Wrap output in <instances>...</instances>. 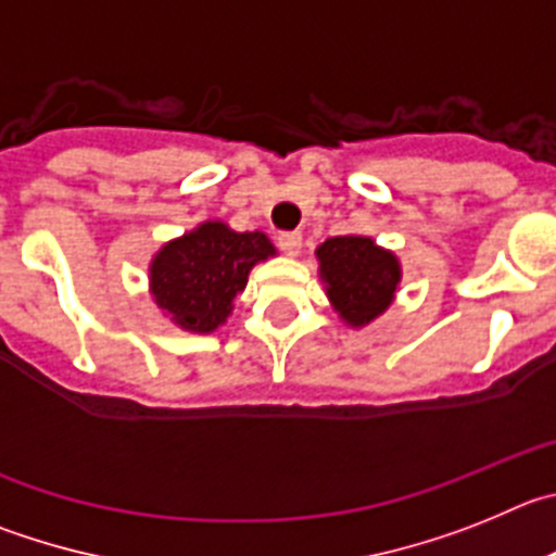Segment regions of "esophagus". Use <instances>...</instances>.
<instances>
[{
	"instance_id": "esophagus-1",
	"label": "esophagus",
	"mask_w": 556,
	"mask_h": 556,
	"mask_svg": "<svg viewBox=\"0 0 556 556\" xmlns=\"http://www.w3.org/2000/svg\"><path fill=\"white\" fill-rule=\"evenodd\" d=\"M277 247L282 249L288 257H296L299 249H302V232H282L277 238Z\"/></svg>"
}]
</instances>
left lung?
<instances>
[{"instance_id":"left-lung-1","label":"left lung","mask_w":556,"mask_h":556,"mask_svg":"<svg viewBox=\"0 0 556 556\" xmlns=\"http://www.w3.org/2000/svg\"><path fill=\"white\" fill-rule=\"evenodd\" d=\"M327 296L349 327H365L390 307L402 282L396 254L363 235H338L315 249Z\"/></svg>"}]
</instances>
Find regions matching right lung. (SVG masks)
<instances>
[{
  "label": "right lung",
  "mask_w": 556,
  "mask_h": 556,
  "mask_svg": "<svg viewBox=\"0 0 556 556\" xmlns=\"http://www.w3.org/2000/svg\"><path fill=\"white\" fill-rule=\"evenodd\" d=\"M277 254L263 232H235L224 222H204L154 254L149 285L160 309L188 332H213L232 313L249 271Z\"/></svg>",
  "instance_id": "right-lung-1"
}]
</instances>
